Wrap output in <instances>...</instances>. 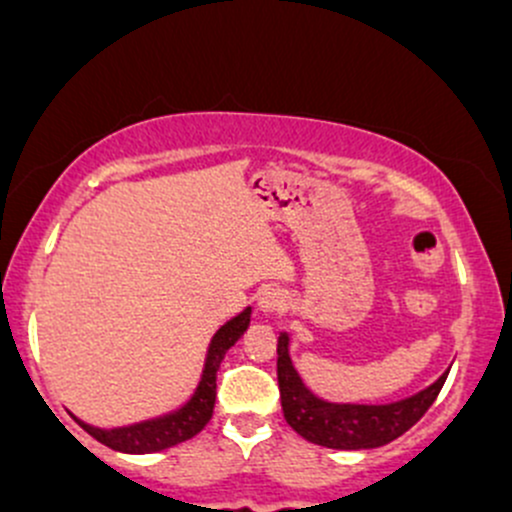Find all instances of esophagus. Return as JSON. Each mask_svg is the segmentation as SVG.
Returning a JSON list of instances; mask_svg holds the SVG:
<instances>
[{
  "instance_id": "obj_1",
  "label": "esophagus",
  "mask_w": 512,
  "mask_h": 512,
  "mask_svg": "<svg viewBox=\"0 0 512 512\" xmlns=\"http://www.w3.org/2000/svg\"><path fill=\"white\" fill-rule=\"evenodd\" d=\"M283 307L285 300L278 290H263V293L258 295V312H261V315H273V312H280Z\"/></svg>"
}]
</instances>
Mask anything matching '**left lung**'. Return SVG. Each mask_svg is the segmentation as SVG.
Segmentation results:
<instances>
[{"instance_id":"obj_1","label":"left lung","mask_w":512,"mask_h":512,"mask_svg":"<svg viewBox=\"0 0 512 512\" xmlns=\"http://www.w3.org/2000/svg\"><path fill=\"white\" fill-rule=\"evenodd\" d=\"M444 371L432 386L386 405L329 403L302 383L290 359V337H278V388L285 422L307 442L327 449H376L405 434L430 410L447 381Z\"/></svg>"}]
</instances>
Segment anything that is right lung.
<instances>
[{"label":"right lung","instance_id":"right-lung-1","mask_svg":"<svg viewBox=\"0 0 512 512\" xmlns=\"http://www.w3.org/2000/svg\"><path fill=\"white\" fill-rule=\"evenodd\" d=\"M249 322H251V307H246L244 312H239V315L232 317V320L222 324V327L214 332L212 342L207 346L205 368H202L200 383H197L195 393L190 395L188 403L180 405L178 410L166 412V415L161 417H151V420H144V422H134V425L112 427V430L92 427L73 415L75 422H78L87 434H92L97 442H102L104 447L114 449V452H124V454L163 452V449L175 447V444L195 437V434L200 432L212 417L214 398H217L219 364H222L224 354L239 342L241 334L249 329Z\"/></svg>","mask_w":512,"mask_h":512}]
</instances>
